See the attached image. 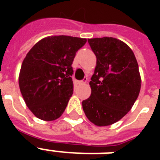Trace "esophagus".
I'll return each instance as SVG.
<instances>
[{"label": "esophagus", "mask_w": 160, "mask_h": 160, "mask_svg": "<svg viewBox=\"0 0 160 160\" xmlns=\"http://www.w3.org/2000/svg\"><path fill=\"white\" fill-rule=\"evenodd\" d=\"M86 83H87V78H84V80L78 81L79 85H83V84H86Z\"/></svg>", "instance_id": "34e87169"}]
</instances>
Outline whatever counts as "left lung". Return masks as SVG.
Returning a JSON list of instances; mask_svg holds the SVG:
<instances>
[{
	"label": "left lung",
	"instance_id": "obj_1",
	"mask_svg": "<svg viewBox=\"0 0 160 160\" xmlns=\"http://www.w3.org/2000/svg\"><path fill=\"white\" fill-rule=\"evenodd\" d=\"M96 56L90 82L91 95L82 101L88 119L97 126H108L121 119L139 96L141 78L134 52L113 37L89 39Z\"/></svg>",
	"mask_w": 160,
	"mask_h": 160
}]
</instances>
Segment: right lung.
Instances as JSON below:
<instances>
[{"mask_svg": "<svg viewBox=\"0 0 160 160\" xmlns=\"http://www.w3.org/2000/svg\"><path fill=\"white\" fill-rule=\"evenodd\" d=\"M86 39L48 36L38 41L24 59L19 75L21 95L38 119L52 121L61 116L73 94V68L78 50Z\"/></svg>", "mask_w": 160, "mask_h": 160, "instance_id": "add662e5", "label": "right lung"}]
</instances>
